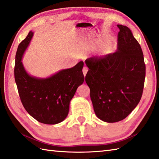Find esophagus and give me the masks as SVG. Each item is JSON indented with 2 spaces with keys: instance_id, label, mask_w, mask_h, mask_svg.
Listing matches in <instances>:
<instances>
[{
  "instance_id": "1",
  "label": "esophagus",
  "mask_w": 159,
  "mask_h": 159,
  "mask_svg": "<svg viewBox=\"0 0 159 159\" xmlns=\"http://www.w3.org/2000/svg\"><path fill=\"white\" fill-rule=\"evenodd\" d=\"M88 68H87L86 67H83V73L84 76H86L87 73H88Z\"/></svg>"
}]
</instances>
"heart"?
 <instances>
[{
	"instance_id": "1",
	"label": "heart",
	"mask_w": 159,
	"mask_h": 159,
	"mask_svg": "<svg viewBox=\"0 0 159 159\" xmlns=\"http://www.w3.org/2000/svg\"><path fill=\"white\" fill-rule=\"evenodd\" d=\"M109 45V43H108V44H107V45Z\"/></svg>"
}]
</instances>
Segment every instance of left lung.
Here are the masks:
<instances>
[{
  "label": "left lung",
  "instance_id": "left-lung-1",
  "mask_svg": "<svg viewBox=\"0 0 159 159\" xmlns=\"http://www.w3.org/2000/svg\"><path fill=\"white\" fill-rule=\"evenodd\" d=\"M117 49L102 57L86 59L85 76L94 112L107 123L122 120L141 100L145 77L142 49L132 31L117 25Z\"/></svg>",
  "mask_w": 159,
  "mask_h": 159
}]
</instances>
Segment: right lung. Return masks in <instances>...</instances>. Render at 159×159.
<instances>
[{"label": "right lung", "instance_id": "right-lung-1", "mask_svg": "<svg viewBox=\"0 0 159 159\" xmlns=\"http://www.w3.org/2000/svg\"><path fill=\"white\" fill-rule=\"evenodd\" d=\"M34 35L30 31L18 47L14 77L23 107L39 122L54 125L62 122L69 113L70 101L78 87L84 82L83 62L69 69L58 71L47 78L31 76L22 58Z\"/></svg>", "mask_w": 159, "mask_h": 159}]
</instances>
